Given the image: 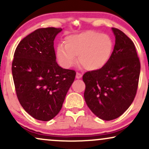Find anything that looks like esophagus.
Segmentation results:
<instances>
[{
	"label": "esophagus",
	"mask_w": 149,
	"mask_h": 149,
	"mask_svg": "<svg viewBox=\"0 0 149 149\" xmlns=\"http://www.w3.org/2000/svg\"><path fill=\"white\" fill-rule=\"evenodd\" d=\"M82 76H83V75H82L80 73H78V72L76 73V78H77V79H80V78H82Z\"/></svg>",
	"instance_id": "obj_1"
}]
</instances>
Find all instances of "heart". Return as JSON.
<instances>
[{
    "mask_svg": "<svg viewBox=\"0 0 149 149\" xmlns=\"http://www.w3.org/2000/svg\"><path fill=\"white\" fill-rule=\"evenodd\" d=\"M66 45L57 49L58 60L69 68L78 62L89 71L101 69L109 62L113 49V41L107 34L88 31L66 37Z\"/></svg>",
    "mask_w": 149,
    "mask_h": 149,
    "instance_id": "heart-1",
    "label": "heart"
}]
</instances>
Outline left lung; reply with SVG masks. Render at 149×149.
Instances as JSON below:
<instances>
[{
	"instance_id": "obj_1",
	"label": "left lung",
	"mask_w": 149,
	"mask_h": 149,
	"mask_svg": "<svg viewBox=\"0 0 149 149\" xmlns=\"http://www.w3.org/2000/svg\"><path fill=\"white\" fill-rule=\"evenodd\" d=\"M112 30L116 43L109 62L83 76L85 102L95 115L104 120L118 118L132 103L141 68L132 40L120 30Z\"/></svg>"
}]
</instances>
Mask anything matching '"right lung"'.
Returning <instances> with one entry per match:
<instances>
[{
  "mask_svg": "<svg viewBox=\"0 0 149 149\" xmlns=\"http://www.w3.org/2000/svg\"><path fill=\"white\" fill-rule=\"evenodd\" d=\"M61 29H38L19 42L12 63L17 97L35 119L48 121L60 111L76 77L56 61L54 40Z\"/></svg>",
  "mask_w": 149,
  "mask_h": 149,
  "instance_id": "obj_1",
  "label": "right lung"
}]
</instances>
